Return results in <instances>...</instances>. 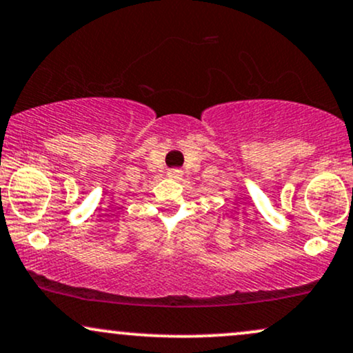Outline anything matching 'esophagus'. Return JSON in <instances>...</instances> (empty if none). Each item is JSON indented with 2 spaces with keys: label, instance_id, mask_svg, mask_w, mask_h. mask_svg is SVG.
I'll use <instances>...</instances> for the list:
<instances>
[{
  "label": "esophagus",
  "instance_id": "1",
  "mask_svg": "<svg viewBox=\"0 0 353 353\" xmlns=\"http://www.w3.org/2000/svg\"><path fill=\"white\" fill-rule=\"evenodd\" d=\"M168 176L171 177V179H181L182 171H181V169H171V171L168 172Z\"/></svg>",
  "mask_w": 353,
  "mask_h": 353
}]
</instances>
